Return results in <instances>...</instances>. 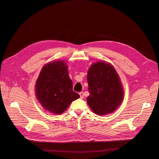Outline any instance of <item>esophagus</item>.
Masks as SVG:
<instances>
[{
  "label": "esophagus",
  "mask_w": 159,
  "mask_h": 159,
  "mask_svg": "<svg viewBox=\"0 0 159 159\" xmlns=\"http://www.w3.org/2000/svg\"><path fill=\"white\" fill-rule=\"evenodd\" d=\"M79 94H80V98L81 99H83L84 98V93H83V92H80Z\"/></svg>",
  "instance_id": "obj_1"
}]
</instances>
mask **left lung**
<instances>
[{"label": "left lung", "instance_id": "8db88e82", "mask_svg": "<svg viewBox=\"0 0 159 159\" xmlns=\"http://www.w3.org/2000/svg\"><path fill=\"white\" fill-rule=\"evenodd\" d=\"M87 80L89 93L87 102L91 110L98 115L113 113L124 98L121 81L113 66L104 61L92 64Z\"/></svg>", "mask_w": 159, "mask_h": 159}]
</instances>
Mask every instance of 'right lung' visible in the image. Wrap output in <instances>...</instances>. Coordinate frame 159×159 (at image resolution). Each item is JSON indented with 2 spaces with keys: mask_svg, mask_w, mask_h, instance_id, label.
Returning <instances> with one entry per match:
<instances>
[{
  "mask_svg": "<svg viewBox=\"0 0 159 159\" xmlns=\"http://www.w3.org/2000/svg\"><path fill=\"white\" fill-rule=\"evenodd\" d=\"M35 93L43 109L56 115L63 113L80 98L73 91L68 67L63 60H54L42 67L36 81Z\"/></svg>",
  "mask_w": 159,
  "mask_h": 159,
  "instance_id": "1",
  "label": "right lung"
}]
</instances>
